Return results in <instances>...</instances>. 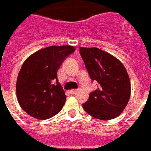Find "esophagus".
I'll use <instances>...</instances> for the list:
<instances>
[{"label":"esophagus","mask_w":151,"mask_h":151,"mask_svg":"<svg viewBox=\"0 0 151 151\" xmlns=\"http://www.w3.org/2000/svg\"><path fill=\"white\" fill-rule=\"evenodd\" d=\"M77 91H78V90L72 89V90H70V93H72V94H73V93H75L76 92H77Z\"/></svg>","instance_id":"34e87169"}]
</instances>
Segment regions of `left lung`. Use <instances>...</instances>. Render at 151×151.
Wrapping results in <instances>:
<instances>
[{
  "label": "left lung",
  "instance_id": "obj_1",
  "mask_svg": "<svg viewBox=\"0 0 151 151\" xmlns=\"http://www.w3.org/2000/svg\"><path fill=\"white\" fill-rule=\"evenodd\" d=\"M80 54L91 80L99 83L83 108L93 117L103 121L118 116L130 97L126 68L117 58L97 47H80Z\"/></svg>",
  "mask_w": 151,
  "mask_h": 151
}]
</instances>
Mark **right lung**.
<instances>
[{
	"label": "right lung",
	"instance_id": "1",
	"mask_svg": "<svg viewBox=\"0 0 151 151\" xmlns=\"http://www.w3.org/2000/svg\"><path fill=\"white\" fill-rule=\"evenodd\" d=\"M74 50L70 45L47 47L24 62L16 91L19 104L30 116L39 120L49 119L63 108L66 95L58 82V70Z\"/></svg>",
	"mask_w": 151,
	"mask_h": 151
}]
</instances>
